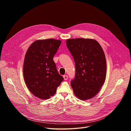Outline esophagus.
<instances>
[{
  "label": "esophagus",
  "instance_id": "esophagus-1",
  "mask_svg": "<svg viewBox=\"0 0 131 131\" xmlns=\"http://www.w3.org/2000/svg\"><path fill=\"white\" fill-rule=\"evenodd\" d=\"M63 78H64V80H67V79H68V76H67V75H64V76H63Z\"/></svg>",
  "mask_w": 131,
  "mask_h": 131
}]
</instances>
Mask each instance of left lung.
Returning a JSON list of instances; mask_svg holds the SVG:
<instances>
[{"label":"left lung","mask_w":131,"mask_h":131,"mask_svg":"<svg viewBox=\"0 0 131 131\" xmlns=\"http://www.w3.org/2000/svg\"><path fill=\"white\" fill-rule=\"evenodd\" d=\"M66 43L75 63V77L70 82L74 94L81 100L92 99L106 79L107 65L104 51L94 39H68Z\"/></svg>","instance_id":"8db88e82"}]
</instances>
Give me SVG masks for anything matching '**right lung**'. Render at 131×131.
I'll return each mask as SVG.
<instances>
[{
    "label": "right lung",
    "instance_id": "obj_1",
    "mask_svg": "<svg viewBox=\"0 0 131 131\" xmlns=\"http://www.w3.org/2000/svg\"><path fill=\"white\" fill-rule=\"evenodd\" d=\"M62 41L48 39L34 41L24 58L23 76L30 92L37 97L47 100L54 95L64 80L53 59Z\"/></svg>",
    "mask_w": 131,
    "mask_h": 131
}]
</instances>
